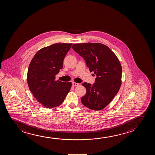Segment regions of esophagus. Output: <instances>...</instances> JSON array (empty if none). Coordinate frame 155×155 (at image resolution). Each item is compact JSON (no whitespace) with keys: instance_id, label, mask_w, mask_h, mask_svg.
Wrapping results in <instances>:
<instances>
[{"instance_id":"esophagus-1","label":"esophagus","mask_w":155,"mask_h":155,"mask_svg":"<svg viewBox=\"0 0 155 155\" xmlns=\"http://www.w3.org/2000/svg\"><path fill=\"white\" fill-rule=\"evenodd\" d=\"M72 85L74 86H77L79 85V84L77 83H75V82H72Z\"/></svg>"}]
</instances>
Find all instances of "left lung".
Returning <instances> with one entry per match:
<instances>
[{
  "instance_id": "obj_1",
  "label": "left lung",
  "mask_w": 155,
  "mask_h": 155,
  "mask_svg": "<svg viewBox=\"0 0 155 155\" xmlns=\"http://www.w3.org/2000/svg\"><path fill=\"white\" fill-rule=\"evenodd\" d=\"M72 49L83 57L90 72H94V83H84L86 93L81 97L84 106L93 110L105 108L117 94L121 84L122 68L118 58L101 43H83L72 45Z\"/></svg>"
}]
</instances>
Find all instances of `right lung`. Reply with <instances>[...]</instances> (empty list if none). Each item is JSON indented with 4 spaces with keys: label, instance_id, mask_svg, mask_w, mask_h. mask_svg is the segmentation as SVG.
<instances>
[{
    "label": "right lung",
    "instance_id": "obj_1",
    "mask_svg": "<svg viewBox=\"0 0 155 155\" xmlns=\"http://www.w3.org/2000/svg\"><path fill=\"white\" fill-rule=\"evenodd\" d=\"M72 44H54L38 51L32 59L27 74L28 85L36 100L47 108L63 103L71 83L55 81Z\"/></svg>",
    "mask_w": 155,
    "mask_h": 155
}]
</instances>
